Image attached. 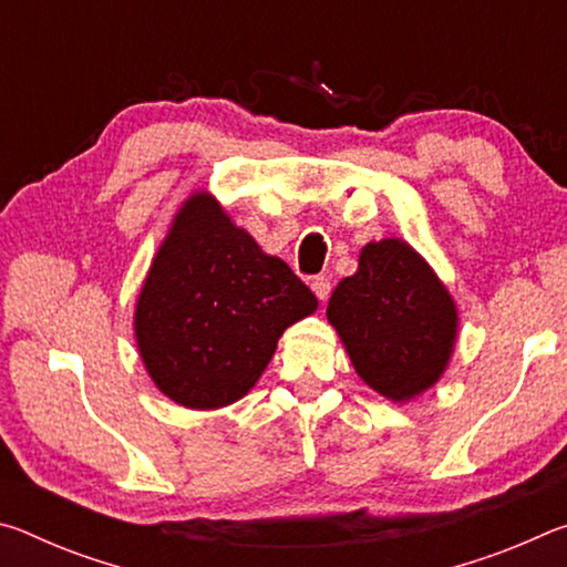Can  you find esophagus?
<instances>
[{
	"mask_svg": "<svg viewBox=\"0 0 567 567\" xmlns=\"http://www.w3.org/2000/svg\"><path fill=\"white\" fill-rule=\"evenodd\" d=\"M310 290L315 292V297H318L320 302H324L330 297V280L328 277H315V280L310 282Z\"/></svg>",
	"mask_w": 567,
	"mask_h": 567,
	"instance_id": "1",
	"label": "esophagus"
}]
</instances>
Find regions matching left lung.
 I'll return each instance as SVG.
<instances>
[{
    "instance_id": "8db88e82",
    "label": "left lung",
    "mask_w": 567,
    "mask_h": 567,
    "mask_svg": "<svg viewBox=\"0 0 567 567\" xmlns=\"http://www.w3.org/2000/svg\"><path fill=\"white\" fill-rule=\"evenodd\" d=\"M328 322L364 385L410 402L445 375L460 318L453 295L415 247L400 237L360 249L358 272L334 287Z\"/></svg>"
}]
</instances>
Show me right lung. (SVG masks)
<instances>
[{"label": "right lung", "instance_id": "add662e5", "mask_svg": "<svg viewBox=\"0 0 567 567\" xmlns=\"http://www.w3.org/2000/svg\"><path fill=\"white\" fill-rule=\"evenodd\" d=\"M318 310L287 262L237 227L217 197L195 189L152 257L134 305V340L162 395L219 410L262 378L277 340Z\"/></svg>", "mask_w": 567, "mask_h": 567}]
</instances>
